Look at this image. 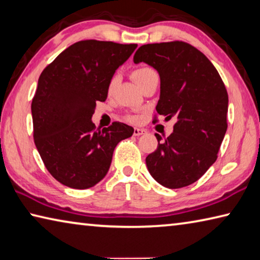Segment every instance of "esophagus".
Returning <instances> with one entry per match:
<instances>
[{"mask_svg":"<svg viewBox=\"0 0 260 260\" xmlns=\"http://www.w3.org/2000/svg\"><path fill=\"white\" fill-rule=\"evenodd\" d=\"M145 133H146V131H145L144 129H140V127H135V129H134V135L135 136H142Z\"/></svg>","mask_w":260,"mask_h":260,"instance_id":"34e87169","label":"esophagus"}]
</instances>
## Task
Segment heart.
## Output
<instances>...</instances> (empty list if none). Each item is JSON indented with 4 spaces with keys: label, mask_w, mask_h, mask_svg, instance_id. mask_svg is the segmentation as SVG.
Masks as SVG:
<instances>
[{
    "label": "heart",
    "mask_w": 260,
    "mask_h": 260,
    "mask_svg": "<svg viewBox=\"0 0 260 260\" xmlns=\"http://www.w3.org/2000/svg\"><path fill=\"white\" fill-rule=\"evenodd\" d=\"M153 75H156V73H155V71L152 70V68H149V67H140L133 72V79L139 86H142L145 82H146L149 77H152ZM118 79H120V77H118L117 74H115L111 77V80H109L108 84H107V92L109 94L113 93V91L115 90L116 85L118 83ZM127 120L131 122H135V121H137V117L129 116L127 117Z\"/></svg>",
    "instance_id": "obj_1"
}]
</instances>
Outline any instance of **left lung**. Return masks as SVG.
I'll return each instance as SVG.
<instances>
[{
	"label": "left lung",
	"mask_w": 260,
	"mask_h": 260,
	"mask_svg": "<svg viewBox=\"0 0 260 260\" xmlns=\"http://www.w3.org/2000/svg\"><path fill=\"white\" fill-rule=\"evenodd\" d=\"M134 62H145L160 76L156 112L176 117L174 133L146 157L149 174L168 188L195 183L217 160L227 130L229 95L215 66L185 42L142 45Z\"/></svg>",
	"instance_id": "1"
}]
</instances>
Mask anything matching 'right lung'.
I'll return each instance as SVG.
<instances>
[{"instance_id":"1","label":"right lung","mask_w":260,"mask_h":260,"mask_svg":"<svg viewBox=\"0 0 260 260\" xmlns=\"http://www.w3.org/2000/svg\"><path fill=\"white\" fill-rule=\"evenodd\" d=\"M137 44L86 40L59 54L41 73L31 102L35 146L59 183L75 189L98 184L108 172L113 152L134 127L114 122L94 130L95 102L107 98V84Z\"/></svg>"}]
</instances>
